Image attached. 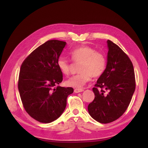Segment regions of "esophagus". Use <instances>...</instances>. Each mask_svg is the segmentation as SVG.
I'll use <instances>...</instances> for the list:
<instances>
[{
	"mask_svg": "<svg viewBox=\"0 0 148 148\" xmlns=\"http://www.w3.org/2000/svg\"><path fill=\"white\" fill-rule=\"evenodd\" d=\"M83 91H84V89H74V92H76V93H78V92H81Z\"/></svg>",
	"mask_w": 148,
	"mask_h": 148,
	"instance_id": "34e87169",
	"label": "esophagus"
}]
</instances>
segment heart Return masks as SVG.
<instances>
[{
  "label": "heart",
  "mask_w": 148,
  "mask_h": 148,
  "mask_svg": "<svg viewBox=\"0 0 148 148\" xmlns=\"http://www.w3.org/2000/svg\"><path fill=\"white\" fill-rule=\"evenodd\" d=\"M71 56L74 62H81L79 72L81 73L71 77L66 81L68 86L82 88L93 77H99L103 74L106 69V61L103 54L95 51L89 46H80L72 49ZM57 66L64 75H69L71 64L64 57L57 60Z\"/></svg>",
  "instance_id": "b5f03b06"
}]
</instances>
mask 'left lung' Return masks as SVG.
<instances>
[{
    "mask_svg": "<svg viewBox=\"0 0 148 148\" xmlns=\"http://www.w3.org/2000/svg\"><path fill=\"white\" fill-rule=\"evenodd\" d=\"M108 49L105 71L92 88L95 99L88 106L90 116L101 123H108L121 117L126 111L135 91L133 65L120 47L108 40ZM109 92L104 94L103 90Z\"/></svg>",
    "mask_w": 148,
    "mask_h": 148,
    "instance_id": "1",
    "label": "left lung"
}]
</instances>
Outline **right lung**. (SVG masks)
I'll return each mask as SVG.
<instances>
[{"label": "right lung", "instance_id": "1", "mask_svg": "<svg viewBox=\"0 0 148 148\" xmlns=\"http://www.w3.org/2000/svg\"><path fill=\"white\" fill-rule=\"evenodd\" d=\"M66 43L51 40L34 50L20 69L18 89L25 110L36 121L49 123L61 116L72 87L58 86L62 73L57 66Z\"/></svg>", "mask_w": 148, "mask_h": 148}]
</instances>
